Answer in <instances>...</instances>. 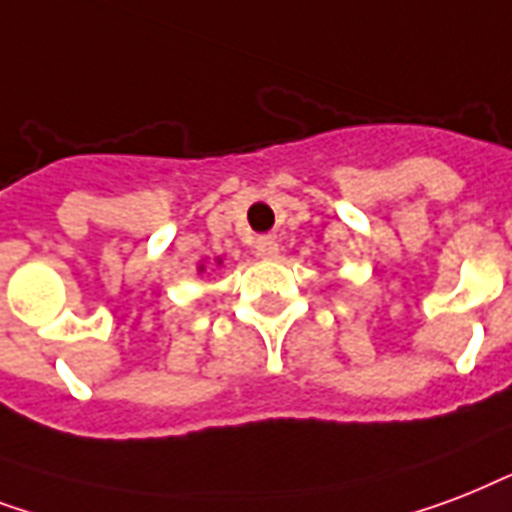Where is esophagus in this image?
<instances>
[{
	"instance_id": "1",
	"label": "esophagus",
	"mask_w": 512,
	"mask_h": 512,
	"mask_svg": "<svg viewBox=\"0 0 512 512\" xmlns=\"http://www.w3.org/2000/svg\"><path fill=\"white\" fill-rule=\"evenodd\" d=\"M277 251H280V245L272 235H264L256 240V256H261V259H275Z\"/></svg>"
}]
</instances>
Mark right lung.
I'll use <instances>...</instances> for the list:
<instances>
[{"instance_id":"add662e5","label":"right lung","mask_w":512,"mask_h":512,"mask_svg":"<svg viewBox=\"0 0 512 512\" xmlns=\"http://www.w3.org/2000/svg\"><path fill=\"white\" fill-rule=\"evenodd\" d=\"M219 264H221V261H219ZM202 269H205V267H200V272H202Z\"/></svg>"}]
</instances>
